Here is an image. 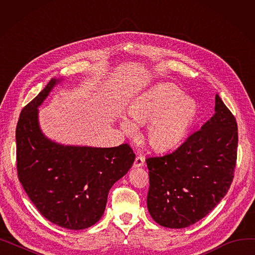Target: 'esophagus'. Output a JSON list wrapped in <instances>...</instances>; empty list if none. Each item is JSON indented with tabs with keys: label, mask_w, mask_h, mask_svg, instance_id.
<instances>
[{
	"label": "esophagus",
	"mask_w": 255,
	"mask_h": 255,
	"mask_svg": "<svg viewBox=\"0 0 255 255\" xmlns=\"http://www.w3.org/2000/svg\"><path fill=\"white\" fill-rule=\"evenodd\" d=\"M144 163V158L142 156H136L135 160H134V164H133V166L134 167H139V166H142Z\"/></svg>",
	"instance_id": "esophagus-1"
}]
</instances>
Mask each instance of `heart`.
Returning a JSON list of instances; mask_svg holds the SVG:
<instances>
[{
    "label": "heart",
    "instance_id": "b5f03b06",
    "mask_svg": "<svg viewBox=\"0 0 255 255\" xmlns=\"http://www.w3.org/2000/svg\"><path fill=\"white\" fill-rule=\"evenodd\" d=\"M128 115L137 125L149 122L145 129L146 141L154 150L165 151L176 146L186 135L195 118L196 104L192 99L183 97L177 87L160 85L133 102ZM132 124L126 118L121 120V127L129 135L136 130Z\"/></svg>",
    "mask_w": 255,
    "mask_h": 255
}]
</instances>
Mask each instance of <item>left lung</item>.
<instances>
[{
	"label": "left lung",
	"instance_id": "8db88e82",
	"mask_svg": "<svg viewBox=\"0 0 255 255\" xmlns=\"http://www.w3.org/2000/svg\"><path fill=\"white\" fill-rule=\"evenodd\" d=\"M238 125L221 98L215 114L173 152L145 159L150 186L146 205L161 226L184 229L215 208L234 180Z\"/></svg>",
	"mask_w": 255,
	"mask_h": 255
}]
</instances>
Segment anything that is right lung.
I'll return each mask as SVG.
<instances>
[{"mask_svg": "<svg viewBox=\"0 0 255 255\" xmlns=\"http://www.w3.org/2000/svg\"><path fill=\"white\" fill-rule=\"evenodd\" d=\"M56 83L51 79L20 113L16 126L17 177L47 220L67 230H85L102 217L110 189L126 175L135 154L128 143L91 148L47 139L38 125V106Z\"/></svg>", "mask_w": 255, "mask_h": 255, "instance_id": "add662e5", "label": "right lung"}]
</instances>
